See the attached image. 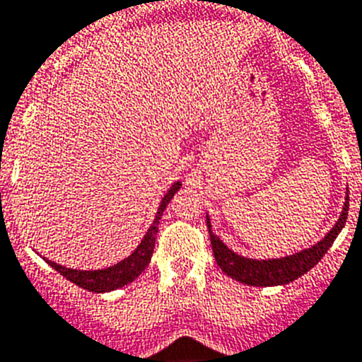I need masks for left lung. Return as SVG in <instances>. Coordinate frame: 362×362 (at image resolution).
<instances>
[{
	"instance_id": "1",
	"label": "left lung",
	"mask_w": 362,
	"mask_h": 362,
	"mask_svg": "<svg viewBox=\"0 0 362 362\" xmlns=\"http://www.w3.org/2000/svg\"><path fill=\"white\" fill-rule=\"evenodd\" d=\"M348 206H350V197L346 194V202H344V207H342V213L339 216V220L335 222L332 231L322 240L317 242L315 246H312L310 250L298 251L295 255L268 260L244 259V257L233 253V251L226 246L224 242L213 233L211 222H209V216H207L206 220L207 229H209V237H211L213 255H215V260L220 266V269L238 282H244L247 286L288 284V282H293L295 279H298V276H303L304 273L310 272L328 253L333 240L337 238V235L341 233V229L346 224Z\"/></svg>"
}]
</instances>
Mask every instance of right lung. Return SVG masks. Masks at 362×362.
Instances as JSON below:
<instances>
[{"instance_id": "obj_1", "label": "right lung", "mask_w": 362, "mask_h": 362, "mask_svg": "<svg viewBox=\"0 0 362 362\" xmlns=\"http://www.w3.org/2000/svg\"><path fill=\"white\" fill-rule=\"evenodd\" d=\"M180 182L171 185V189L163 194L162 202H160L158 211H156L155 220L151 228L147 229L146 237L140 242V246L127 257L122 262L115 264L111 268L105 269H94V272H80V269H71L65 268V266H59L56 262H50L49 259H45V262H49L50 268H54L59 275H64L67 281L74 282L76 286L83 288V290L94 291V293H105V291L118 290L122 286H127L129 282H133L144 269L149 266L151 257H153V250H155V238L158 233V224L160 218H162V213L165 209V206L169 204V200L175 197L178 189H180Z\"/></svg>"}]
</instances>
